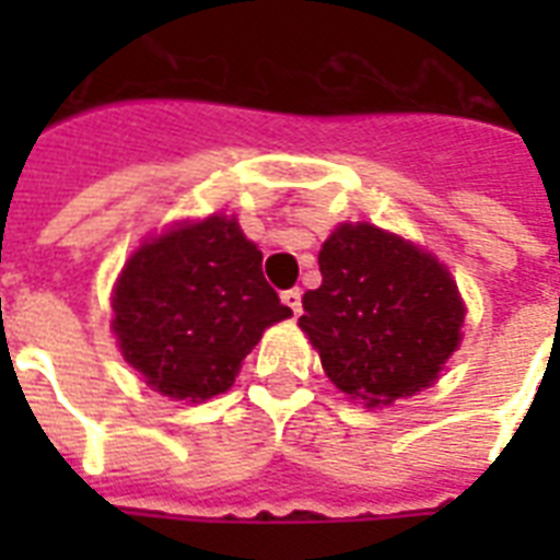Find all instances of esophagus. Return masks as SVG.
<instances>
[{
    "label": "esophagus",
    "mask_w": 560,
    "mask_h": 560,
    "mask_svg": "<svg viewBox=\"0 0 560 560\" xmlns=\"http://www.w3.org/2000/svg\"><path fill=\"white\" fill-rule=\"evenodd\" d=\"M281 302L290 307V314L299 316V311H302V290H299V288L284 290V293H281Z\"/></svg>",
    "instance_id": "1"
}]
</instances>
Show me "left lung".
<instances>
[{"label":"left lung","instance_id":"8db88e82","mask_svg":"<svg viewBox=\"0 0 560 560\" xmlns=\"http://www.w3.org/2000/svg\"><path fill=\"white\" fill-rule=\"evenodd\" d=\"M319 270L299 325L337 389L389 407L439 377L462 340L465 307L433 255L369 223H342L319 249Z\"/></svg>","mask_w":560,"mask_h":560}]
</instances>
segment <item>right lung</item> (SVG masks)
Masks as SVG:
<instances>
[{
    "mask_svg": "<svg viewBox=\"0 0 560 560\" xmlns=\"http://www.w3.org/2000/svg\"><path fill=\"white\" fill-rule=\"evenodd\" d=\"M113 311L127 363L162 395L194 404L226 392L264 328L290 316L258 246L220 214L139 246Z\"/></svg>",
    "mask_w": 560,
    "mask_h": 560,
    "instance_id": "add662e5",
    "label": "right lung"
}]
</instances>
